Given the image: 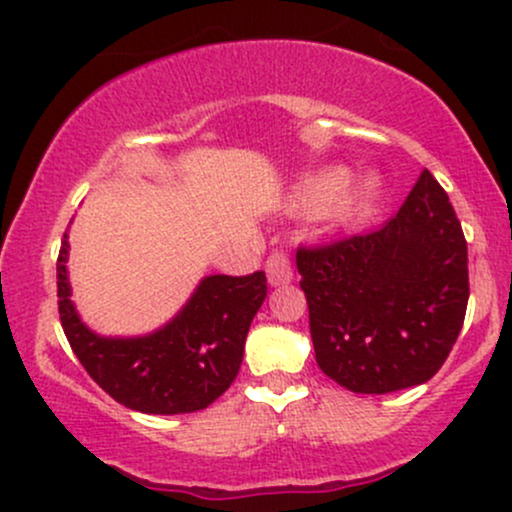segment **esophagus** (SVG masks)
Wrapping results in <instances>:
<instances>
[{"label":"esophagus","mask_w":512,"mask_h":512,"mask_svg":"<svg viewBox=\"0 0 512 512\" xmlns=\"http://www.w3.org/2000/svg\"><path fill=\"white\" fill-rule=\"evenodd\" d=\"M264 272H267V279L272 286L289 284V281H293V276H296L293 274V262L289 252L284 250H276L267 257V262H264Z\"/></svg>","instance_id":"esophagus-1"}]
</instances>
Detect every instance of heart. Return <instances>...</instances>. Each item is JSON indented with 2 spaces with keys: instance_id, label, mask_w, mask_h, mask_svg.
<instances>
[{
  "instance_id": "obj_1",
  "label": "heart",
  "mask_w": 512,
  "mask_h": 512,
  "mask_svg": "<svg viewBox=\"0 0 512 512\" xmlns=\"http://www.w3.org/2000/svg\"><path fill=\"white\" fill-rule=\"evenodd\" d=\"M344 182L346 175L342 170H325V173L313 175L298 187L296 207L305 214H320L322 209L330 207V216L334 219H346V216L356 214L366 204L368 190L356 187V190L342 192Z\"/></svg>"
}]
</instances>
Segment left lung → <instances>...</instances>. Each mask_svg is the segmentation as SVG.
Listing matches in <instances>:
<instances>
[{
    "label": "left lung",
    "mask_w": 512,
    "mask_h": 512,
    "mask_svg": "<svg viewBox=\"0 0 512 512\" xmlns=\"http://www.w3.org/2000/svg\"><path fill=\"white\" fill-rule=\"evenodd\" d=\"M296 264L327 378L385 395L438 373L462 330L469 272L460 219L428 170L383 228L301 245Z\"/></svg>",
    "instance_id": "8db88e82"
}]
</instances>
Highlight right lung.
<instances>
[{
    "label": "right lung",
    "instance_id": "obj_1",
    "mask_svg": "<svg viewBox=\"0 0 512 512\" xmlns=\"http://www.w3.org/2000/svg\"><path fill=\"white\" fill-rule=\"evenodd\" d=\"M67 240L57 257L62 330L86 373L115 402L144 414L207 409L236 380L252 317L267 296V276H207L163 330L137 339L93 334L69 301Z\"/></svg>",
    "mask_w": 512,
    "mask_h": 512
}]
</instances>
